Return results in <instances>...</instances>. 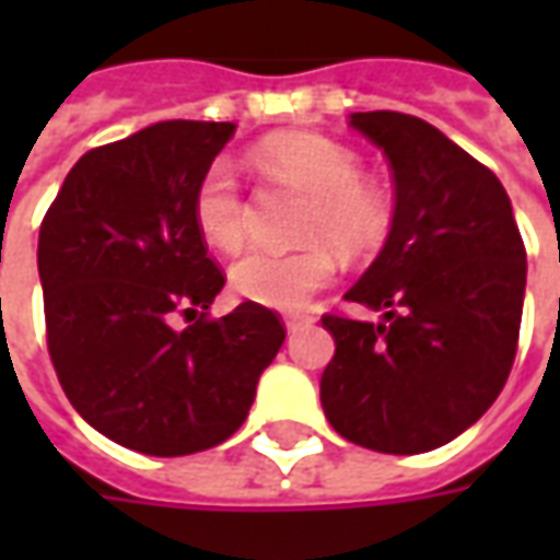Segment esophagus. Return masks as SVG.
I'll list each match as a JSON object with an SVG mask.
<instances>
[{"label": "esophagus", "instance_id": "obj_1", "mask_svg": "<svg viewBox=\"0 0 560 560\" xmlns=\"http://www.w3.org/2000/svg\"><path fill=\"white\" fill-rule=\"evenodd\" d=\"M312 324H315V317L308 315V312H296V315L284 317V327H288V332H300V329L312 327Z\"/></svg>", "mask_w": 560, "mask_h": 560}]
</instances>
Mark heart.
I'll use <instances>...</instances> for the list:
<instances>
[{
	"mask_svg": "<svg viewBox=\"0 0 560 560\" xmlns=\"http://www.w3.org/2000/svg\"><path fill=\"white\" fill-rule=\"evenodd\" d=\"M260 161L279 179L308 191L303 212V240L315 243L272 252L255 248L233 264V288L240 296L267 308H303L317 291L336 279L339 255L372 252L389 231V203L384 191L363 179L360 159L336 140L293 131L269 138L257 149ZM191 219L197 233L219 252H240L248 231V207L236 173L224 159L200 173L191 195Z\"/></svg>",
	"mask_w": 560,
	"mask_h": 560,
	"instance_id": "heart-1",
	"label": "heart"
}]
</instances>
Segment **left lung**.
<instances>
[{
    "instance_id": "left-lung-1",
    "label": "left lung",
    "mask_w": 560,
    "mask_h": 560,
    "mask_svg": "<svg viewBox=\"0 0 560 560\" xmlns=\"http://www.w3.org/2000/svg\"><path fill=\"white\" fill-rule=\"evenodd\" d=\"M387 155L396 212L348 303L384 324L324 315L336 353L320 375L329 425L393 456L444 446L489 411L518 348L525 243L504 185L438 128L396 110L353 114Z\"/></svg>"
}]
</instances>
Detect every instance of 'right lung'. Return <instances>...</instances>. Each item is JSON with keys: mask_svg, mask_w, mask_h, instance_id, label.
<instances>
[{"mask_svg": "<svg viewBox=\"0 0 560 560\" xmlns=\"http://www.w3.org/2000/svg\"><path fill=\"white\" fill-rule=\"evenodd\" d=\"M233 122H155L90 149L38 233L47 351L74 411L116 444L188 456L228 441L281 341L272 308L209 317L224 272L191 195ZM183 314L189 327H172Z\"/></svg>", "mask_w": 560, "mask_h": 560, "instance_id": "add662e5", "label": "right lung"}]
</instances>
